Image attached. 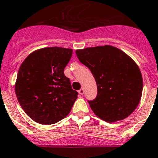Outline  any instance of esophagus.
Returning <instances> with one entry per match:
<instances>
[{"mask_svg":"<svg viewBox=\"0 0 158 158\" xmlns=\"http://www.w3.org/2000/svg\"><path fill=\"white\" fill-rule=\"evenodd\" d=\"M78 93L80 94L81 95H83V94H84V89H83V88L80 89L78 90Z\"/></svg>","mask_w":158,"mask_h":158,"instance_id":"1","label":"esophagus"}]
</instances>
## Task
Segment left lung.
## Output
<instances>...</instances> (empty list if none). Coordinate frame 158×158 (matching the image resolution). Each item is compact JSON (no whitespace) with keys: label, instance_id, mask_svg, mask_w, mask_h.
I'll return each mask as SVG.
<instances>
[{"label":"left lung","instance_id":"left-lung-1","mask_svg":"<svg viewBox=\"0 0 158 158\" xmlns=\"http://www.w3.org/2000/svg\"><path fill=\"white\" fill-rule=\"evenodd\" d=\"M76 54L97 83V96L88 101L94 113L110 123L129 116L140 103L143 89L141 73L133 60L110 45L77 50Z\"/></svg>","mask_w":158,"mask_h":158}]
</instances>
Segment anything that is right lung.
<instances>
[{
    "label": "right lung",
    "instance_id": "add662e5",
    "mask_svg": "<svg viewBox=\"0 0 158 158\" xmlns=\"http://www.w3.org/2000/svg\"><path fill=\"white\" fill-rule=\"evenodd\" d=\"M72 55L69 48H42L21 64L15 93L23 110L35 122L53 124L69 114L78 94L64 73Z\"/></svg>",
    "mask_w": 158,
    "mask_h": 158
}]
</instances>
